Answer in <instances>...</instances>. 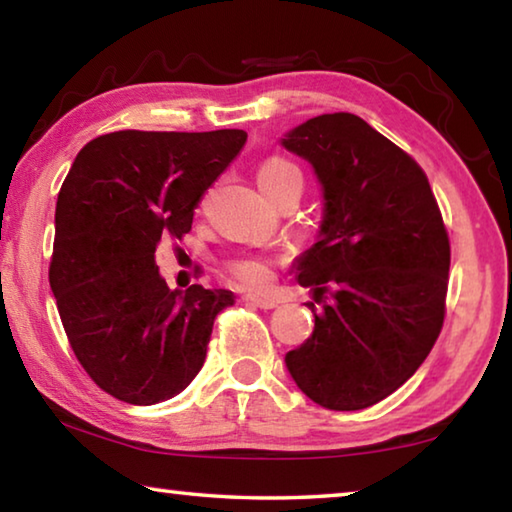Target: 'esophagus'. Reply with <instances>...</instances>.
Here are the masks:
<instances>
[{"mask_svg":"<svg viewBox=\"0 0 512 512\" xmlns=\"http://www.w3.org/2000/svg\"><path fill=\"white\" fill-rule=\"evenodd\" d=\"M245 301H249V304H254V306H258V308H276L279 306V299H274V297H263V295H245Z\"/></svg>","mask_w":512,"mask_h":512,"instance_id":"obj_1","label":"esophagus"}]
</instances>
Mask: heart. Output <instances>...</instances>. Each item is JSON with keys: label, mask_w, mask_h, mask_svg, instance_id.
Returning <instances> with one entry per match:
<instances>
[{"label": "heart", "mask_w": 512, "mask_h": 512, "mask_svg": "<svg viewBox=\"0 0 512 512\" xmlns=\"http://www.w3.org/2000/svg\"><path fill=\"white\" fill-rule=\"evenodd\" d=\"M290 179H301V172L297 165L283 161V158H270L258 167V186L261 188H270ZM231 272L249 288H265L272 279L270 265L263 258H240L231 265Z\"/></svg>", "instance_id": "heart-1"}]
</instances>
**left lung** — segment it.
<instances>
[{
	"label": "left lung",
	"mask_w": 512,
	"mask_h": 512,
	"mask_svg": "<svg viewBox=\"0 0 512 512\" xmlns=\"http://www.w3.org/2000/svg\"><path fill=\"white\" fill-rule=\"evenodd\" d=\"M281 147L313 165L322 220L295 276L313 299V335L286 354L308 399L360 410L401 388L429 356L445 320L449 238L429 179L365 120H306Z\"/></svg>",
	"instance_id": "1"
}]
</instances>
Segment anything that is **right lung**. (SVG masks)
Masks as SVG:
<instances>
[{
    "instance_id": "right-lung-1",
    "label": "right lung",
    "mask_w": 512,
    "mask_h": 512,
    "mask_svg": "<svg viewBox=\"0 0 512 512\" xmlns=\"http://www.w3.org/2000/svg\"><path fill=\"white\" fill-rule=\"evenodd\" d=\"M247 133L115 131L74 158L56 201L49 286L74 356L99 388L133 406L177 397L206 360L231 290H170L161 238L190 231L201 195Z\"/></svg>"
}]
</instances>
